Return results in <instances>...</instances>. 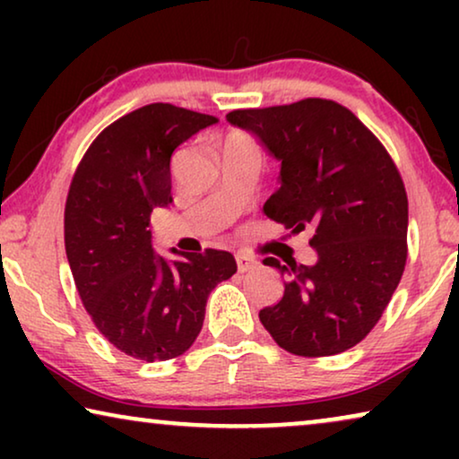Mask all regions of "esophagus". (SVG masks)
Wrapping results in <instances>:
<instances>
[{"label": "esophagus", "mask_w": 459, "mask_h": 459, "mask_svg": "<svg viewBox=\"0 0 459 459\" xmlns=\"http://www.w3.org/2000/svg\"><path fill=\"white\" fill-rule=\"evenodd\" d=\"M236 263H238V272H240V273L250 272V269L256 267V261L248 255H236Z\"/></svg>", "instance_id": "esophagus-1"}]
</instances>
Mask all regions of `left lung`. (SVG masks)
Returning a JSON list of instances; mask_svg holds the SVG:
<instances>
[{"instance_id": "8db88e82", "label": "left lung", "mask_w": 459, "mask_h": 459, "mask_svg": "<svg viewBox=\"0 0 459 459\" xmlns=\"http://www.w3.org/2000/svg\"><path fill=\"white\" fill-rule=\"evenodd\" d=\"M281 162L280 187L263 206L299 234L313 230L316 265H265L286 275L284 297L259 311L288 353L338 355L378 324L407 261V194L378 137L334 100L305 98L269 108L231 110Z\"/></svg>"}]
</instances>
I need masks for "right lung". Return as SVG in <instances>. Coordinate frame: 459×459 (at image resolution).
I'll list each match as a JSON object with an SVG mask.
<instances>
[{
  "instance_id": "add662e5",
  "label": "right lung",
  "mask_w": 459,
  "mask_h": 459,
  "mask_svg": "<svg viewBox=\"0 0 459 459\" xmlns=\"http://www.w3.org/2000/svg\"><path fill=\"white\" fill-rule=\"evenodd\" d=\"M217 123L173 104H148L110 123L81 159L65 206V247L91 322L142 361L184 355L203 330L206 299L236 273V259L206 248L165 261L150 215L171 203V154Z\"/></svg>"
}]
</instances>
